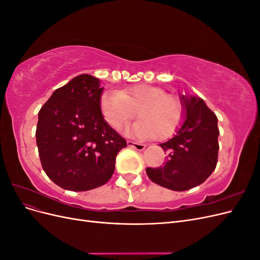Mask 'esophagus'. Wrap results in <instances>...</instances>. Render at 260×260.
Here are the masks:
<instances>
[{"label": "esophagus", "instance_id": "34e87169", "mask_svg": "<svg viewBox=\"0 0 260 260\" xmlns=\"http://www.w3.org/2000/svg\"><path fill=\"white\" fill-rule=\"evenodd\" d=\"M127 144H128V147L133 148V149H137V151H143V149H144L145 146H146V145H144V144L133 142V141H130V140L127 141Z\"/></svg>", "mask_w": 260, "mask_h": 260}]
</instances>
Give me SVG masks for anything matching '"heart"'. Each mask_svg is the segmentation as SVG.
Returning a JSON list of instances; mask_svg holds the SVG:
<instances>
[{"label": "heart", "instance_id": "heart-1", "mask_svg": "<svg viewBox=\"0 0 260 260\" xmlns=\"http://www.w3.org/2000/svg\"><path fill=\"white\" fill-rule=\"evenodd\" d=\"M100 108L105 121L122 129L137 115L141 118L129 132L140 139L166 140L180 127L183 112L180 102L158 86L138 84L119 92H104Z\"/></svg>", "mask_w": 260, "mask_h": 260}]
</instances>
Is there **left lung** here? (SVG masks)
I'll return each instance as SVG.
<instances>
[{"instance_id":"obj_1","label":"left lung","mask_w":260,"mask_h":260,"mask_svg":"<svg viewBox=\"0 0 260 260\" xmlns=\"http://www.w3.org/2000/svg\"><path fill=\"white\" fill-rule=\"evenodd\" d=\"M184 120L177 135L160 146L167 153L164 166L146 168L154 183L172 191H186L205 182L218 161V122L201 98L181 96Z\"/></svg>"}]
</instances>
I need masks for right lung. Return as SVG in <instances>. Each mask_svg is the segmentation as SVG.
Masks as SVG:
<instances>
[{"label": "right lung", "instance_id": "obj_1", "mask_svg": "<svg viewBox=\"0 0 260 260\" xmlns=\"http://www.w3.org/2000/svg\"><path fill=\"white\" fill-rule=\"evenodd\" d=\"M103 88L90 75L54 91L39 112L37 146L42 168L55 184L81 192L104 185L125 140L101 113Z\"/></svg>", "mask_w": 260, "mask_h": 260}]
</instances>
